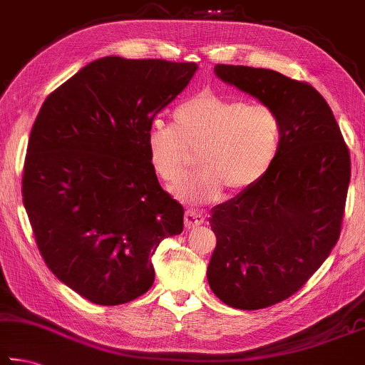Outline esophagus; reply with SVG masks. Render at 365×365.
Segmentation results:
<instances>
[{
    "label": "esophagus",
    "instance_id": "esophagus-1",
    "mask_svg": "<svg viewBox=\"0 0 365 365\" xmlns=\"http://www.w3.org/2000/svg\"><path fill=\"white\" fill-rule=\"evenodd\" d=\"M204 222H205V218L201 212L187 210V214H185V227H187L188 230L200 227V225H202Z\"/></svg>",
    "mask_w": 365,
    "mask_h": 365
}]
</instances>
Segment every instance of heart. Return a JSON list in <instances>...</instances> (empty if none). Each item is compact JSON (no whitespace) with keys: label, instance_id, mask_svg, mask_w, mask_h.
<instances>
[{"label":"heart","instance_id":"obj_1","mask_svg":"<svg viewBox=\"0 0 365 365\" xmlns=\"http://www.w3.org/2000/svg\"><path fill=\"white\" fill-rule=\"evenodd\" d=\"M282 142V124L264 103H247L201 92L178 105L172 124H153L147 135L148 161L164 183L175 185L197 155L201 170L175 193L191 202H210L254 187L273 165Z\"/></svg>","mask_w":365,"mask_h":365}]
</instances>
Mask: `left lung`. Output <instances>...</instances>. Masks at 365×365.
I'll use <instances>...</instances> for the list:
<instances>
[{
    "label": "left lung",
    "instance_id": "8db88e82",
    "mask_svg": "<svg viewBox=\"0 0 365 365\" xmlns=\"http://www.w3.org/2000/svg\"><path fill=\"white\" fill-rule=\"evenodd\" d=\"M215 75L273 108L279 153L260 182L212 210L217 246L207 281L223 303L262 309L292 297L339 241L349 150L319 92L281 73L215 65Z\"/></svg>",
    "mask_w": 365,
    "mask_h": 365
}]
</instances>
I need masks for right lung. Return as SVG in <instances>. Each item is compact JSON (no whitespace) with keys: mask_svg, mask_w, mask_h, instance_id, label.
Returning <instances> with one entry per match:
<instances>
[{"mask_svg":"<svg viewBox=\"0 0 365 365\" xmlns=\"http://www.w3.org/2000/svg\"><path fill=\"white\" fill-rule=\"evenodd\" d=\"M197 65L103 57L51 92L33 124L24 205L39 254L97 304L153 286L156 247L183 230V205L161 188L147 135Z\"/></svg>","mask_w":365,"mask_h":365,"instance_id":"right-lung-1","label":"right lung"}]
</instances>
